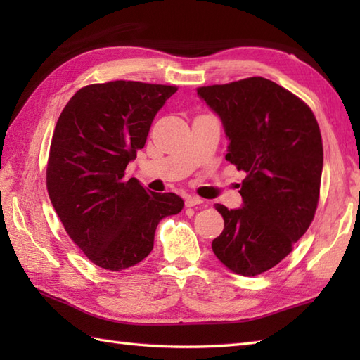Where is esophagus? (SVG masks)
Segmentation results:
<instances>
[{"label":"esophagus","instance_id":"1","mask_svg":"<svg viewBox=\"0 0 360 360\" xmlns=\"http://www.w3.org/2000/svg\"><path fill=\"white\" fill-rule=\"evenodd\" d=\"M198 204H202V200L198 196H186V205L187 207H195Z\"/></svg>","mask_w":360,"mask_h":360}]
</instances>
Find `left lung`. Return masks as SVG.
Listing matches in <instances>:
<instances>
[{
    "instance_id": "1",
    "label": "left lung",
    "mask_w": 360,
    "mask_h": 360,
    "mask_svg": "<svg viewBox=\"0 0 360 360\" xmlns=\"http://www.w3.org/2000/svg\"><path fill=\"white\" fill-rule=\"evenodd\" d=\"M223 124L226 159L246 173L240 209L217 204L224 231L212 249L227 269L254 277L278 264L312 223L323 147L300 98L263 77L198 88Z\"/></svg>"
}]
</instances>
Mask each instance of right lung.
<instances>
[{
	"label": "right lung",
	"mask_w": 360,
	"mask_h": 360,
	"mask_svg": "<svg viewBox=\"0 0 360 360\" xmlns=\"http://www.w3.org/2000/svg\"><path fill=\"white\" fill-rule=\"evenodd\" d=\"M176 86L116 80L79 89L53 129L46 184L71 240L108 271L147 257L159 221L179 213L182 198L153 193L125 168L143 148L153 119Z\"/></svg>",
	"instance_id": "1"
}]
</instances>
